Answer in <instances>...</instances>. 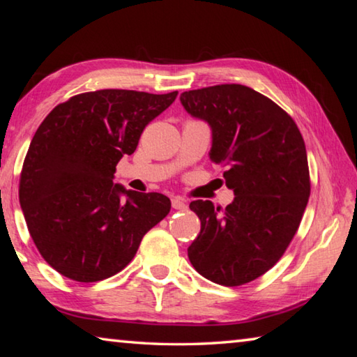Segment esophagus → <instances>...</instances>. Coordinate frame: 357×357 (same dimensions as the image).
Here are the masks:
<instances>
[{"instance_id": "esophagus-1", "label": "esophagus", "mask_w": 357, "mask_h": 357, "mask_svg": "<svg viewBox=\"0 0 357 357\" xmlns=\"http://www.w3.org/2000/svg\"><path fill=\"white\" fill-rule=\"evenodd\" d=\"M172 206L174 209H185L187 208V203H185L184 198L174 197V198H172Z\"/></svg>"}]
</instances>
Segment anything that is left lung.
<instances>
[{
    "instance_id": "8db88e82",
    "label": "left lung",
    "mask_w": 357,
    "mask_h": 357,
    "mask_svg": "<svg viewBox=\"0 0 357 357\" xmlns=\"http://www.w3.org/2000/svg\"><path fill=\"white\" fill-rule=\"evenodd\" d=\"M213 134L209 159L225 167L234 200L225 209L197 200L202 222L187 255L204 279L238 287L279 261L298 231L310 197L302 135L287 112L244 84H215L181 94Z\"/></svg>"
}]
</instances>
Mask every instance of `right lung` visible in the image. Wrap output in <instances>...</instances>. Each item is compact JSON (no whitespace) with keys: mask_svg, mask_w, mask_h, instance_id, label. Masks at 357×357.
<instances>
[{"mask_svg":"<svg viewBox=\"0 0 357 357\" xmlns=\"http://www.w3.org/2000/svg\"><path fill=\"white\" fill-rule=\"evenodd\" d=\"M178 91L100 89L74 96L42 121L29 144L19 198L45 261L75 282H99L135 257L142 239L170 213V198L114 184L124 154Z\"/></svg>","mask_w":357,"mask_h":357,"instance_id":"1","label":"right lung"}]
</instances>
